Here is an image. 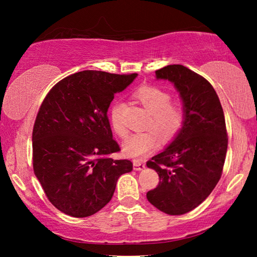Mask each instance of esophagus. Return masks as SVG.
Returning <instances> with one entry per match:
<instances>
[{"label": "esophagus", "instance_id": "esophagus-1", "mask_svg": "<svg viewBox=\"0 0 257 257\" xmlns=\"http://www.w3.org/2000/svg\"><path fill=\"white\" fill-rule=\"evenodd\" d=\"M134 169L136 171L144 170V169H145V163L142 162V161H139V160H135L134 161Z\"/></svg>", "mask_w": 257, "mask_h": 257}]
</instances>
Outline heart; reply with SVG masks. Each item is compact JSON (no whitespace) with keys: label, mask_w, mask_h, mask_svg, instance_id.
Segmentation results:
<instances>
[{"label":"heart","mask_w":257,"mask_h":257,"mask_svg":"<svg viewBox=\"0 0 257 257\" xmlns=\"http://www.w3.org/2000/svg\"><path fill=\"white\" fill-rule=\"evenodd\" d=\"M135 96L152 113L150 127L155 130L132 135L123 143V152L130 158H142L159 146L160 137L168 142L176 136L184 123V111L179 104L170 102L169 92L158 86H143L136 90ZM121 111L122 103L113 104L110 110V121L114 132L124 137L127 129L121 120Z\"/></svg>","instance_id":"heart-1"}]
</instances>
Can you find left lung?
<instances>
[{
    "mask_svg": "<svg viewBox=\"0 0 257 257\" xmlns=\"http://www.w3.org/2000/svg\"><path fill=\"white\" fill-rule=\"evenodd\" d=\"M155 76L172 82L179 93L184 123L170 144L146 163L160 177L146 197L160 211L181 215L205 201L222 175L228 147L224 114L212 85L188 68L170 64Z\"/></svg>",
    "mask_w": 257,
    "mask_h": 257,
    "instance_id": "left-lung-1",
    "label": "left lung"
}]
</instances>
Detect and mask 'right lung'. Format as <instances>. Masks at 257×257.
Segmentation results:
<instances>
[{
    "label": "right lung",
    "instance_id": "add662e5",
    "mask_svg": "<svg viewBox=\"0 0 257 257\" xmlns=\"http://www.w3.org/2000/svg\"><path fill=\"white\" fill-rule=\"evenodd\" d=\"M137 73L85 70L66 77L43 101L33 130V165L49 201L75 217L93 215L111 201L116 181L133 170L113 139L107 110Z\"/></svg>",
    "mask_w": 257,
    "mask_h": 257
}]
</instances>
